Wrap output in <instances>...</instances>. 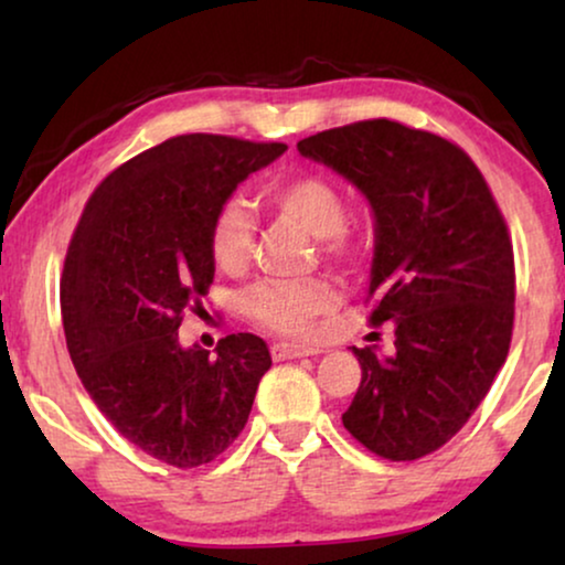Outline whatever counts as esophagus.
Instances as JSON below:
<instances>
[{
  "mask_svg": "<svg viewBox=\"0 0 565 565\" xmlns=\"http://www.w3.org/2000/svg\"><path fill=\"white\" fill-rule=\"evenodd\" d=\"M319 347L308 344H292V342H277L273 344V358L275 360H298V358H311V354H319Z\"/></svg>",
  "mask_w": 565,
  "mask_h": 565,
  "instance_id": "obj_1",
  "label": "esophagus"
}]
</instances>
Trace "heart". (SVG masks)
Instances as JSON below:
<instances>
[{
	"label": "heart",
	"mask_w": 565,
	"mask_h": 565,
	"mask_svg": "<svg viewBox=\"0 0 565 565\" xmlns=\"http://www.w3.org/2000/svg\"><path fill=\"white\" fill-rule=\"evenodd\" d=\"M267 200L277 213L296 221L311 236L321 238V252L334 259H352L360 249L354 231L344 226V198L334 182L321 174H296L267 188ZM254 226L242 203H226L211 226V254L226 273H242L249 265ZM337 288L327 277L296 282H262L246 296V313L262 327L288 337H306L319 316L337 306Z\"/></svg>",
	"instance_id": "b5f03b06"
}]
</instances>
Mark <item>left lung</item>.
I'll use <instances>...</instances> for the list:
<instances>
[{
  "label": "left lung",
  "instance_id": "left-lung-1",
  "mask_svg": "<svg viewBox=\"0 0 565 565\" xmlns=\"http://www.w3.org/2000/svg\"><path fill=\"white\" fill-rule=\"evenodd\" d=\"M347 177L375 213L370 323L396 352H352L360 388L344 429L385 460H416L458 435L504 365L514 327V252L473 159L447 138L375 118L298 141Z\"/></svg>",
  "mask_w": 565,
  "mask_h": 565
}]
</instances>
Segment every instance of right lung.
<instances>
[{"mask_svg": "<svg viewBox=\"0 0 565 565\" xmlns=\"http://www.w3.org/2000/svg\"><path fill=\"white\" fill-rule=\"evenodd\" d=\"M288 149L188 134L105 177L84 205L61 277V316L76 375L105 419L151 458L198 468L242 435L273 365L265 339L223 337L184 350L215 262L211 226L238 182Z\"/></svg>", "mask_w": 565, "mask_h": 565, "instance_id": "add662e5", "label": "right lung"}]
</instances>
